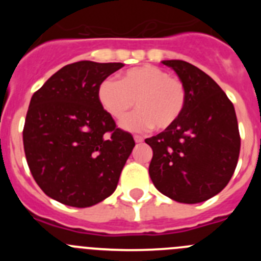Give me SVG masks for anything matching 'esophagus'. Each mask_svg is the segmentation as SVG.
I'll use <instances>...</instances> for the list:
<instances>
[{
    "label": "esophagus",
    "mask_w": 261,
    "mask_h": 261,
    "mask_svg": "<svg viewBox=\"0 0 261 261\" xmlns=\"http://www.w3.org/2000/svg\"><path fill=\"white\" fill-rule=\"evenodd\" d=\"M135 141L137 142V144H141V142H144V138H142L141 136H135Z\"/></svg>",
    "instance_id": "1"
}]
</instances>
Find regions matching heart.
Instances as JSON below:
<instances>
[{
  "label": "heart",
  "mask_w": 261,
  "mask_h": 261,
  "mask_svg": "<svg viewBox=\"0 0 261 261\" xmlns=\"http://www.w3.org/2000/svg\"><path fill=\"white\" fill-rule=\"evenodd\" d=\"M102 107L114 119H123L135 106L138 111L121 123L129 132L170 128L183 112L186 89L180 80L170 77L163 69L142 65L128 69L116 81L106 78L98 87Z\"/></svg>",
  "instance_id": "b5f03b06"
}]
</instances>
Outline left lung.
I'll return each mask as SVG.
<instances>
[{
    "instance_id": "8db88e82",
    "label": "left lung",
    "mask_w": 261,
    "mask_h": 261,
    "mask_svg": "<svg viewBox=\"0 0 261 261\" xmlns=\"http://www.w3.org/2000/svg\"><path fill=\"white\" fill-rule=\"evenodd\" d=\"M186 89L183 112L170 128L146 138L153 149L149 175L174 201L197 204L227 186L241 150L232 103L206 73L190 62L165 60Z\"/></svg>"
}]
</instances>
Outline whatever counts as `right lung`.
<instances>
[{
    "instance_id": "1",
    "label": "right lung",
    "mask_w": 261,
    "mask_h": 261,
    "mask_svg": "<svg viewBox=\"0 0 261 261\" xmlns=\"http://www.w3.org/2000/svg\"><path fill=\"white\" fill-rule=\"evenodd\" d=\"M121 62L78 61L56 71L31 98L23 146L41 191L61 204L87 208L116 190L135 147L98 99V87Z\"/></svg>"
}]
</instances>
